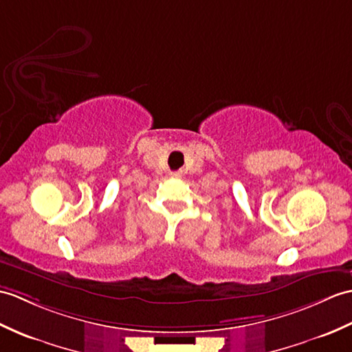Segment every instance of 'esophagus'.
I'll return each instance as SVG.
<instances>
[{"label": "esophagus", "mask_w": 352, "mask_h": 352, "mask_svg": "<svg viewBox=\"0 0 352 352\" xmlns=\"http://www.w3.org/2000/svg\"><path fill=\"white\" fill-rule=\"evenodd\" d=\"M170 177H173V178H179V177H182V174H179V173H170Z\"/></svg>", "instance_id": "1"}]
</instances>
